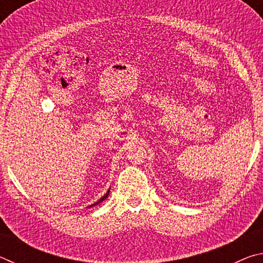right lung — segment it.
I'll list each match as a JSON object with an SVG mask.
<instances>
[{"label":"right lung","mask_w":263,"mask_h":263,"mask_svg":"<svg viewBox=\"0 0 263 263\" xmlns=\"http://www.w3.org/2000/svg\"><path fill=\"white\" fill-rule=\"evenodd\" d=\"M109 193H110V190H108V191H106V194L103 196V197H102V198H100L99 199V201H97L96 203H94V204H91V205H89V208H91V206H95V205H97V204H99V203H101V202H103L104 201V199L106 198V197H108V196H109Z\"/></svg>","instance_id":"1"}]
</instances>
